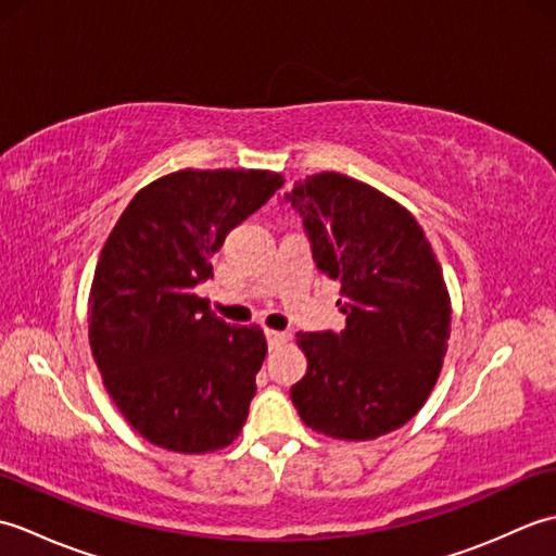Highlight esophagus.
<instances>
[{"mask_svg":"<svg viewBox=\"0 0 556 556\" xmlns=\"http://www.w3.org/2000/svg\"><path fill=\"white\" fill-rule=\"evenodd\" d=\"M265 337H267L269 349H277L281 344H287V341L291 339L289 332H277V329H265Z\"/></svg>","mask_w":556,"mask_h":556,"instance_id":"34e87169","label":"esophagus"}]
</instances>
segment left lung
<instances>
[{"instance_id":"1","label":"left lung","mask_w":556,"mask_h":556,"mask_svg":"<svg viewBox=\"0 0 556 556\" xmlns=\"http://www.w3.org/2000/svg\"><path fill=\"white\" fill-rule=\"evenodd\" d=\"M313 260L341 281V332H299L308 372L291 387L301 420L334 440H375L408 422L440 377L452 301L432 245L396 200L337 172L285 195Z\"/></svg>"}]
</instances>
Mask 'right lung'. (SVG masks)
Listing matches in <instances>:
<instances>
[{
    "instance_id": "1",
    "label": "right lung",
    "mask_w": 556,
    "mask_h": 556,
    "mask_svg": "<svg viewBox=\"0 0 556 556\" xmlns=\"http://www.w3.org/2000/svg\"><path fill=\"white\" fill-rule=\"evenodd\" d=\"M285 186L265 169H181L148 184L114 224L90 289L102 382L148 442L207 454L239 437L267 341L195 296L227 233Z\"/></svg>"
}]
</instances>
